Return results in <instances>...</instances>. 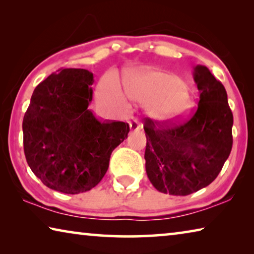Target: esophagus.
Here are the masks:
<instances>
[{"mask_svg":"<svg viewBox=\"0 0 254 254\" xmlns=\"http://www.w3.org/2000/svg\"><path fill=\"white\" fill-rule=\"evenodd\" d=\"M139 128H140V124L136 121V120H133V121L130 122V130L131 131H136V130H139Z\"/></svg>","mask_w":254,"mask_h":254,"instance_id":"esophagus-1","label":"esophagus"}]
</instances>
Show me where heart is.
I'll list each match as a JSON object with an SVG mask.
<instances>
[{"mask_svg": "<svg viewBox=\"0 0 254 254\" xmlns=\"http://www.w3.org/2000/svg\"><path fill=\"white\" fill-rule=\"evenodd\" d=\"M124 91L134 101L150 102V110L160 120H173L185 113L190 104L188 86L170 72L151 69L131 76L124 80ZM101 96L112 102L118 96L113 84L102 87Z\"/></svg>", "mask_w": 254, "mask_h": 254, "instance_id": "1", "label": "heart"}]
</instances>
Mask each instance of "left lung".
I'll use <instances>...</instances> for the list:
<instances>
[{
    "instance_id": "obj_1",
    "label": "left lung",
    "mask_w": 254,
    "mask_h": 254,
    "mask_svg": "<svg viewBox=\"0 0 254 254\" xmlns=\"http://www.w3.org/2000/svg\"><path fill=\"white\" fill-rule=\"evenodd\" d=\"M192 76L199 100L190 118L179 123L144 122L145 170L163 194L187 196L208 186L233 144V114L224 86L205 66L197 65Z\"/></svg>"
}]
</instances>
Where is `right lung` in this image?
Masks as SVG:
<instances>
[{"mask_svg":"<svg viewBox=\"0 0 254 254\" xmlns=\"http://www.w3.org/2000/svg\"><path fill=\"white\" fill-rule=\"evenodd\" d=\"M94 77L59 69L34 88L25 112L23 148L32 173L64 194L91 190L109 168L111 153L127 137V123L101 122L88 110Z\"/></svg>","mask_w":254,"mask_h":254,"instance_id":"add662e5","label":"right lung"}]
</instances>
